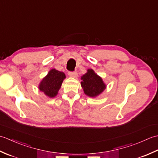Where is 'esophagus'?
<instances>
[{"label":"esophagus","instance_id":"1","mask_svg":"<svg viewBox=\"0 0 158 158\" xmlns=\"http://www.w3.org/2000/svg\"><path fill=\"white\" fill-rule=\"evenodd\" d=\"M69 75L70 77H73V78H77V76H78L77 72H69Z\"/></svg>","mask_w":158,"mask_h":158}]
</instances>
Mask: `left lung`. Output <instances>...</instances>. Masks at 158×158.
<instances>
[{
	"label": "left lung",
	"mask_w": 158,
	"mask_h": 158,
	"mask_svg": "<svg viewBox=\"0 0 158 158\" xmlns=\"http://www.w3.org/2000/svg\"><path fill=\"white\" fill-rule=\"evenodd\" d=\"M81 88L85 94L91 98H96L103 92L106 85L102 79L93 69H88L87 73L81 76Z\"/></svg>",
	"instance_id": "8db88e82"
}]
</instances>
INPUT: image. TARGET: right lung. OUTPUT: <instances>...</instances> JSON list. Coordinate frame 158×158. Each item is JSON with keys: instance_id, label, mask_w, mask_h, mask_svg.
I'll list each match as a JSON object with an SVG mask.
<instances>
[{"instance_id": "obj_1", "label": "right lung", "mask_w": 158, "mask_h": 158, "mask_svg": "<svg viewBox=\"0 0 158 158\" xmlns=\"http://www.w3.org/2000/svg\"><path fill=\"white\" fill-rule=\"evenodd\" d=\"M65 78L66 75L63 72L52 69L40 82L39 89L49 98H54L58 94Z\"/></svg>"}]
</instances>
